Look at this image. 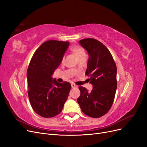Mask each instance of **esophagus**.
I'll use <instances>...</instances> for the list:
<instances>
[{"label":"esophagus","mask_w":147,"mask_h":147,"mask_svg":"<svg viewBox=\"0 0 147 147\" xmlns=\"http://www.w3.org/2000/svg\"><path fill=\"white\" fill-rule=\"evenodd\" d=\"M71 86L72 88H78V86L75 85L74 83H72L71 84Z\"/></svg>","instance_id":"obj_1"}]
</instances>
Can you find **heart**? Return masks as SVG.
Listing matches in <instances>:
<instances>
[{
  "label": "heart",
  "mask_w": 147,
  "mask_h": 147,
  "mask_svg": "<svg viewBox=\"0 0 147 147\" xmlns=\"http://www.w3.org/2000/svg\"><path fill=\"white\" fill-rule=\"evenodd\" d=\"M72 52L75 54V55L77 56V57L78 58H80L86 55L84 50H83V49H82L80 47H78V46L73 47L72 48Z\"/></svg>",
  "instance_id": "1"
}]
</instances>
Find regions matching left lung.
I'll use <instances>...</instances> for the list:
<instances>
[{"mask_svg":"<svg viewBox=\"0 0 147 147\" xmlns=\"http://www.w3.org/2000/svg\"><path fill=\"white\" fill-rule=\"evenodd\" d=\"M79 43L89 55L86 75L90 77L93 89L89 92L79 86L81 94L77 102L84 114L98 118L107 113L113 103L117 85V67L110 52L101 42L87 38Z\"/></svg>","mask_w":147,"mask_h":147,"instance_id":"8db88e82","label":"left lung"}]
</instances>
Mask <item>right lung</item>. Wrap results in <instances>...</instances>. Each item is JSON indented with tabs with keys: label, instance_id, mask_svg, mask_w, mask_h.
<instances>
[{
	"label": "right lung",
	"instance_id": "right-lung-1",
	"mask_svg": "<svg viewBox=\"0 0 147 147\" xmlns=\"http://www.w3.org/2000/svg\"><path fill=\"white\" fill-rule=\"evenodd\" d=\"M69 42L50 40L34 52L27 72L28 95L32 108L45 118L59 114L68 98L71 85L59 83L52 78L61 63Z\"/></svg>",
	"mask_w": 147,
	"mask_h": 147
}]
</instances>
